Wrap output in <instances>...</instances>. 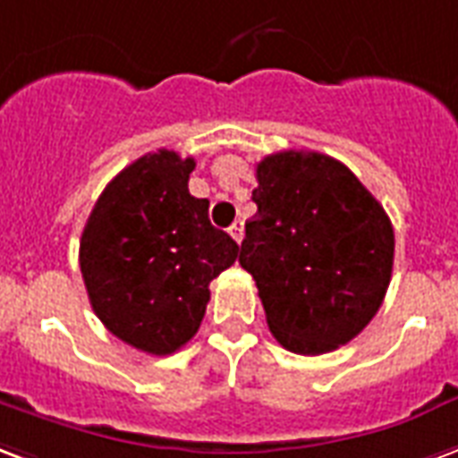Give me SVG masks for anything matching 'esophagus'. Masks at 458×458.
<instances>
[{
	"label": "esophagus",
	"instance_id": "esophagus-1",
	"mask_svg": "<svg viewBox=\"0 0 458 458\" xmlns=\"http://www.w3.org/2000/svg\"><path fill=\"white\" fill-rule=\"evenodd\" d=\"M228 233L230 235H233V240H235V242H242V235H245V223H242V220H235V223H233V225H230L228 228Z\"/></svg>",
	"mask_w": 458,
	"mask_h": 458
}]
</instances>
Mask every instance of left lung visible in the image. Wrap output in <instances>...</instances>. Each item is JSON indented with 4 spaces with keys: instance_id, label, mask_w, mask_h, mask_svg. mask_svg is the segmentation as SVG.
Returning a JSON list of instances; mask_svg holds the SVG:
<instances>
[{
    "instance_id": "obj_1",
    "label": "left lung",
    "mask_w": 458,
    "mask_h": 458,
    "mask_svg": "<svg viewBox=\"0 0 458 458\" xmlns=\"http://www.w3.org/2000/svg\"><path fill=\"white\" fill-rule=\"evenodd\" d=\"M252 201L240 264L276 342L315 357L354 340L391 284L395 238L384 206L350 167L303 150L264 157Z\"/></svg>"
}]
</instances>
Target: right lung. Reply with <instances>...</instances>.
Instances as JSON below:
<instances>
[{"label":"right lung","instance_id":"right-lung-1","mask_svg":"<svg viewBox=\"0 0 458 458\" xmlns=\"http://www.w3.org/2000/svg\"><path fill=\"white\" fill-rule=\"evenodd\" d=\"M194 157L148 152L118 172L80 240L89 303L111 335L148 354H172L199 330L208 284L240 247L213 228L208 199L189 194Z\"/></svg>","mask_w":458,"mask_h":458}]
</instances>
